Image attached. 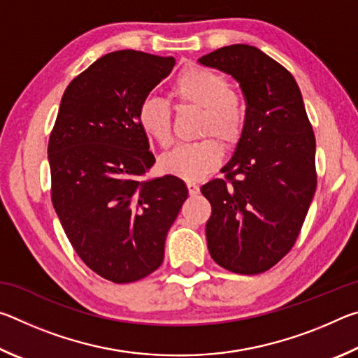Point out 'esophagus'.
Returning <instances> with one entry per match:
<instances>
[{
	"mask_svg": "<svg viewBox=\"0 0 358 358\" xmlns=\"http://www.w3.org/2000/svg\"><path fill=\"white\" fill-rule=\"evenodd\" d=\"M187 189H189L191 196H197V194L201 192V189H199V185L196 183V181H187Z\"/></svg>",
	"mask_w": 358,
	"mask_h": 358,
	"instance_id": "esophagus-1",
	"label": "esophagus"
}]
</instances>
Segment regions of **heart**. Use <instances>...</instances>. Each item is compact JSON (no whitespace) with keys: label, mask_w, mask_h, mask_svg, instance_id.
I'll return each instance as SVG.
<instances>
[{"label":"heart","mask_w":358,"mask_h":358,"mask_svg":"<svg viewBox=\"0 0 358 358\" xmlns=\"http://www.w3.org/2000/svg\"><path fill=\"white\" fill-rule=\"evenodd\" d=\"M172 93L180 104L202 108L201 136H216L226 145H234L243 132L246 110L238 93L229 88V80L220 72L202 66H189L173 82ZM137 120L145 136L167 147L172 141V107L166 99L147 96L138 106ZM221 145L215 138L183 143L162 156L166 172L187 181L201 180L220 164Z\"/></svg>","instance_id":"obj_1"}]
</instances>
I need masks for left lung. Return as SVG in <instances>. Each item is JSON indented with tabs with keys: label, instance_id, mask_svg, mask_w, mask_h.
<instances>
[{
	"label": "left lung",
	"instance_id": "8db88e82",
	"mask_svg": "<svg viewBox=\"0 0 358 358\" xmlns=\"http://www.w3.org/2000/svg\"><path fill=\"white\" fill-rule=\"evenodd\" d=\"M232 76L246 99L243 132L201 191L211 203L207 245L234 273L271 268L294 246L316 192V138L292 74L257 47L234 44L199 58Z\"/></svg>",
	"mask_w": 358,
	"mask_h": 358
}]
</instances>
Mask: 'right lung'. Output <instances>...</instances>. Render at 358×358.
<instances>
[{"label":"right lung","mask_w":358,"mask_h":358,"mask_svg":"<svg viewBox=\"0 0 358 358\" xmlns=\"http://www.w3.org/2000/svg\"><path fill=\"white\" fill-rule=\"evenodd\" d=\"M173 57L117 50L72 80L48 141L52 202L72 248L94 273L124 284L162 264L167 232L187 197L155 164L137 110Z\"/></svg>","instance_id":"obj_1"}]
</instances>
